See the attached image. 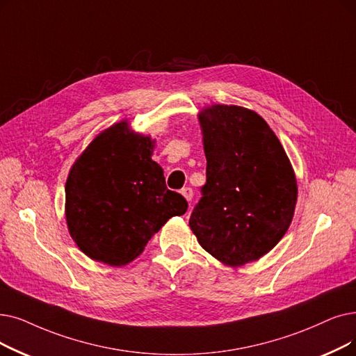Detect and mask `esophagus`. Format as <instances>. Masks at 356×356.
I'll return each instance as SVG.
<instances>
[{"label":"esophagus","mask_w":356,"mask_h":356,"mask_svg":"<svg viewBox=\"0 0 356 356\" xmlns=\"http://www.w3.org/2000/svg\"><path fill=\"white\" fill-rule=\"evenodd\" d=\"M180 193H181V195L184 196V199H186V200H188V202H191V200H192V197H193V191H192L191 188H183Z\"/></svg>","instance_id":"1"}]
</instances>
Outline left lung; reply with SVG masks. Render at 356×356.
<instances>
[{"mask_svg": "<svg viewBox=\"0 0 356 356\" xmlns=\"http://www.w3.org/2000/svg\"><path fill=\"white\" fill-rule=\"evenodd\" d=\"M207 183L189 227L221 264L237 268L269 253L285 236L297 205V179L266 120L236 104L197 115Z\"/></svg>", "mask_w": 356, "mask_h": 356, "instance_id": "left-lung-1", "label": "left lung"}]
</instances>
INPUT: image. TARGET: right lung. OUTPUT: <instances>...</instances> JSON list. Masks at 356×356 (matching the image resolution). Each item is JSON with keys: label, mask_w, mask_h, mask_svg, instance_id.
<instances>
[{"label": "right lung", "mask_w": 356, "mask_h": 356, "mask_svg": "<svg viewBox=\"0 0 356 356\" xmlns=\"http://www.w3.org/2000/svg\"><path fill=\"white\" fill-rule=\"evenodd\" d=\"M156 140L120 120L102 131L72 164L65 183L70 236L90 259L125 266L188 202L168 191L151 156Z\"/></svg>", "instance_id": "right-lung-1"}]
</instances>
